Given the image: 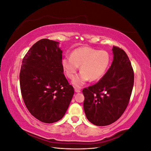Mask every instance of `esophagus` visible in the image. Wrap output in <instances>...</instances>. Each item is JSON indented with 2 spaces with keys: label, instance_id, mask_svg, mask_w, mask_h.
I'll use <instances>...</instances> for the list:
<instances>
[{
  "label": "esophagus",
  "instance_id": "esophagus-1",
  "mask_svg": "<svg viewBox=\"0 0 151 151\" xmlns=\"http://www.w3.org/2000/svg\"><path fill=\"white\" fill-rule=\"evenodd\" d=\"M74 90H75V91H76V93H80L81 92V89L79 88H75Z\"/></svg>",
  "mask_w": 151,
  "mask_h": 151
}]
</instances>
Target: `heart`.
I'll use <instances>...</instances> for the list:
<instances>
[{
	"label": "heart",
	"mask_w": 151,
	"mask_h": 151,
	"mask_svg": "<svg viewBox=\"0 0 151 151\" xmlns=\"http://www.w3.org/2000/svg\"><path fill=\"white\" fill-rule=\"evenodd\" d=\"M111 58L107 51L90 47H80L75 49L70 55L62 59V67L68 79H73L81 65V72L72 81L76 87L83 86L89 79L97 81L104 75L110 65Z\"/></svg>",
	"instance_id": "obj_1"
}]
</instances>
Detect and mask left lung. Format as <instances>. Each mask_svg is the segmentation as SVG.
Returning <instances> with one entry per match:
<instances>
[{"mask_svg":"<svg viewBox=\"0 0 151 151\" xmlns=\"http://www.w3.org/2000/svg\"><path fill=\"white\" fill-rule=\"evenodd\" d=\"M111 67L96 84L84 88V109L88 120L97 126H106L123 115L129 103L134 73L124 50L113 46Z\"/></svg>","mask_w":151,"mask_h":151,"instance_id":"1","label":"left lung"}]
</instances>
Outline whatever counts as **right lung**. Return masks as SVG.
Segmentation results:
<instances>
[{
    "label": "right lung",
    "mask_w": 151,
    "mask_h": 151,
    "mask_svg": "<svg viewBox=\"0 0 151 151\" xmlns=\"http://www.w3.org/2000/svg\"><path fill=\"white\" fill-rule=\"evenodd\" d=\"M58 43L47 38L35 43L22 59L20 70L26 106L36 119L46 123L62 118L74 93L63 74Z\"/></svg>",
    "instance_id": "add662e5"
}]
</instances>
